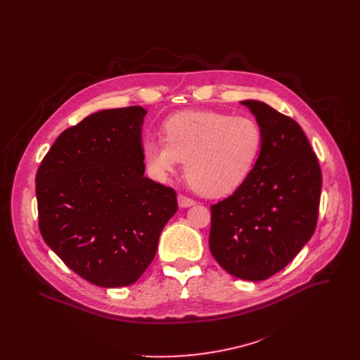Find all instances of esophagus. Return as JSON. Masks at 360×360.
Segmentation results:
<instances>
[{
  "label": "esophagus",
  "instance_id": "obj_1",
  "mask_svg": "<svg viewBox=\"0 0 360 360\" xmlns=\"http://www.w3.org/2000/svg\"><path fill=\"white\" fill-rule=\"evenodd\" d=\"M178 203H179L181 208H189V207H192V205L195 203V200L188 198V196H185V195H182V193H179L178 195Z\"/></svg>",
  "mask_w": 360,
  "mask_h": 360
}]
</instances>
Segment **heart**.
<instances>
[{"label": "heart", "instance_id": "b5f03b06", "mask_svg": "<svg viewBox=\"0 0 360 360\" xmlns=\"http://www.w3.org/2000/svg\"><path fill=\"white\" fill-rule=\"evenodd\" d=\"M164 139H149L142 155L149 175L168 182L185 164L193 188L210 198L236 191L252 172L262 148V129L253 118L192 110L171 115Z\"/></svg>", "mask_w": 360, "mask_h": 360}]
</instances>
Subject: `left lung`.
<instances>
[{
  "mask_svg": "<svg viewBox=\"0 0 360 360\" xmlns=\"http://www.w3.org/2000/svg\"><path fill=\"white\" fill-rule=\"evenodd\" d=\"M262 129V148L246 181L212 205L210 249L232 276L264 281L282 271L315 232L322 172L296 121L246 99Z\"/></svg>",
  "mask_w": 360,
  "mask_h": 360,
  "instance_id": "1",
  "label": "left lung"
}]
</instances>
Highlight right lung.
<instances>
[{
	"label": "right lung",
	"instance_id": "right-lung-1",
	"mask_svg": "<svg viewBox=\"0 0 360 360\" xmlns=\"http://www.w3.org/2000/svg\"><path fill=\"white\" fill-rule=\"evenodd\" d=\"M142 107L102 110L65 129L35 178L45 243L85 281L136 282L178 211L172 188L143 176Z\"/></svg>",
	"mask_w": 360,
	"mask_h": 360
}]
</instances>
